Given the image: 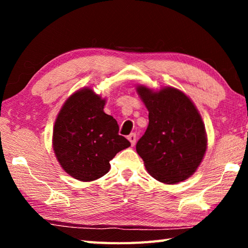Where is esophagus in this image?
Returning a JSON list of instances; mask_svg holds the SVG:
<instances>
[{"mask_svg":"<svg viewBox=\"0 0 248 248\" xmlns=\"http://www.w3.org/2000/svg\"><path fill=\"white\" fill-rule=\"evenodd\" d=\"M128 140L130 141V143H131V145L133 146L134 144H136L137 142V134L136 133H131L130 136H128Z\"/></svg>","mask_w":248,"mask_h":248,"instance_id":"34e87169","label":"esophagus"}]
</instances>
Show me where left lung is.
<instances>
[{"label":"left lung","mask_w":248,"mask_h":248,"mask_svg":"<svg viewBox=\"0 0 248 248\" xmlns=\"http://www.w3.org/2000/svg\"><path fill=\"white\" fill-rule=\"evenodd\" d=\"M137 92L149 110V125L136 146L148 173L169 185L190 177L207 150L198 109L174 87L153 92L141 85Z\"/></svg>","instance_id":"left-lung-1"}]
</instances>
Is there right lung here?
Returning a JSON list of instances; mask_svg holds the SVG:
<instances>
[{
    "instance_id": "right-lung-1",
    "label": "right lung",
    "mask_w": 248,
    "mask_h": 248,
    "mask_svg": "<svg viewBox=\"0 0 248 248\" xmlns=\"http://www.w3.org/2000/svg\"><path fill=\"white\" fill-rule=\"evenodd\" d=\"M106 100L82 89L66 99L53 127V150L62 169L75 179L92 182L110 170L109 162L130 146L119 125L104 112Z\"/></svg>"
}]
</instances>
